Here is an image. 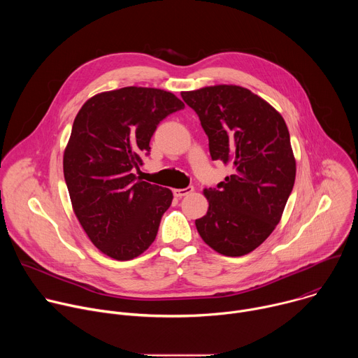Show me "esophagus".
<instances>
[{
    "label": "esophagus",
    "mask_w": 358,
    "mask_h": 358,
    "mask_svg": "<svg viewBox=\"0 0 358 358\" xmlns=\"http://www.w3.org/2000/svg\"><path fill=\"white\" fill-rule=\"evenodd\" d=\"M192 191H194V188H192V187H187V188H177V189H174V191H173V194H174L176 196H178V198H182V196H185V195L191 194Z\"/></svg>",
    "instance_id": "obj_1"
}]
</instances>
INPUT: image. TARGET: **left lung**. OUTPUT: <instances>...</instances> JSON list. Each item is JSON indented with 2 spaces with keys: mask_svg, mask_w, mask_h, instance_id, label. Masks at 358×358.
Returning a JSON list of instances; mask_svg holds the SVG:
<instances>
[{
  "mask_svg": "<svg viewBox=\"0 0 358 358\" xmlns=\"http://www.w3.org/2000/svg\"><path fill=\"white\" fill-rule=\"evenodd\" d=\"M208 136L213 160L234 173L203 189L208 211L195 227L225 257L257 249L279 224L293 189L296 162L287 126L268 101L249 89L217 85L181 92Z\"/></svg>",
  "mask_w": 358,
  "mask_h": 358,
  "instance_id": "1",
  "label": "left lung"
}]
</instances>
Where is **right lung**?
Listing matches in <instances>:
<instances>
[{"instance_id": "add662e5", "label": "right lung", "mask_w": 358, "mask_h": 358, "mask_svg": "<svg viewBox=\"0 0 358 358\" xmlns=\"http://www.w3.org/2000/svg\"><path fill=\"white\" fill-rule=\"evenodd\" d=\"M184 109L171 92L129 86L90 97L75 117L64 176L75 215L93 245L116 261L141 255L157 236L173 192L137 180L150 140Z\"/></svg>"}]
</instances>
